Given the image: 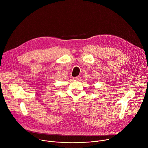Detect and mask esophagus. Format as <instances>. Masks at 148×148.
I'll use <instances>...</instances> for the list:
<instances>
[{
    "label": "esophagus",
    "instance_id": "esophagus-1",
    "mask_svg": "<svg viewBox=\"0 0 148 148\" xmlns=\"http://www.w3.org/2000/svg\"><path fill=\"white\" fill-rule=\"evenodd\" d=\"M81 79V76H76L75 77H74V80L75 81H79Z\"/></svg>",
    "mask_w": 148,
    "mask_h": 148
}]
</instances>
